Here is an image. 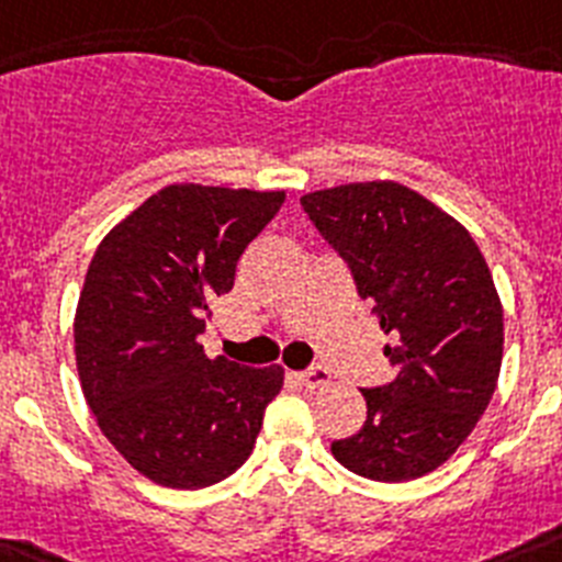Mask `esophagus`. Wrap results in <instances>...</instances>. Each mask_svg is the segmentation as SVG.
Wrapping results in <instances>:
<instances>
[{
	"instance_id": "34e87169",
	"label": "esophagus",
	"mask_w": 562,
	"mask_h": 562,
	"mask_svg": "<svg viewBox=\"0 0 562 562\" xmlns=\"http://www.w3.org/2000/svg\"><path fill=\"white\" fill-rule=\"evenodd\" d=\"M294 375L300 379V384H305V387H328L330 384V373L325 368H308L300 370V373Z\"/></svg>"
}]
</instances>
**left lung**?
I'll return each instance as SVG.
<instances>
[{"mask_svg":"<svg viewBox=\"0 0 562 562\" xmlns=\"http://www.w3.org/2000/svg\"><path fill=\"white\" fill-rule=\"evenodd\" d=\"M300 203L393 336V382L362 390L368 422L330 452L370 481L427 475L475 429L501 373L504 308L484 254L456 217L396 180L322 189Z\"/></svg>","mask_w":562,"mask_h":562,"instance_id":"8db88e82","label":"left lung"}]
</instances>
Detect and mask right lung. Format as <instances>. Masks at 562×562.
Listing matches in <instances>:
<instances>
[{
    "instance_id": "right-lung-1",
    "label": "right lung",
    "mask_w": 562,
    "mask_h": 562,
    "mask_svg": "<svg viewBox=\"0 0 562 562\" xmlns=\"http://www.w3.org/2000/svg\"><path fill=\"white\" fill-rule=\"evenodd\" d=\"M285 192L172 183L106 234L78 296L76 364L101 432L140 475L203 490L240 470L285 370L209 359V302Z\"/></svg>"
}]
</instances>
